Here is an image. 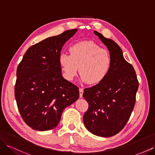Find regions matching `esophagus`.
Here are the masks:
<instances>
[{"label": "esophagus", "mask_w": 155, "mask_h": 155, "mask_svg": "<svg viewBox=\"0 0 155 155\" xmlns=\"http://www.w3.org/2000/svg\"><path fill=\"white\" fill-rule=\"evenodd\" d=\"M79 97L81 98L83 97V89L82 88H79Z\"/></svg>", "instance_id": "1"}]
</instances>
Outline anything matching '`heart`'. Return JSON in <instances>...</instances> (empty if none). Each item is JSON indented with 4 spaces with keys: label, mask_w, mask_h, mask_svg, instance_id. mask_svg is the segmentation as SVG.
<instances>
[{
    "label": "heart",
    "mask_w": 155,
    "mask_h": 155,
    "mask_svg": "<svg viewBox=\"0 0 155 155\" xmlns=\"http://www.w3.org/2000/svg\"><path fill=\"white\" fill-rule=\"evenodd\" d=\"M70 54L62 52L59 62L63 76L72 81L79 71L81 81L97 85L105 80L112 67V58L109 51L92 41L74 43L69 48Z\"/></svg>",
    "instance_id": "b5f03b06"
}]
</instances>
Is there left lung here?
<instances>
[{
	"instance_id": "8db88e82",
	"label": "left lung",
	"mask_w": 155,
	"mask_h": 155,
	"mask_svg": "<svg viewBox=\"0 0 155 155\" xmlns=\"http://www.w3.org/2000/svg\"><path fill=\"white\" fill-rule=\"evenodd\" d=\"M107 46L112 58L110 71L105 80L84 90L88 104L83 116L85 127L93 134L110 137L124 129L133 110L138 81L133 67L124 59L119 45L94 31Z\"/></svg>"
}]
</instances>
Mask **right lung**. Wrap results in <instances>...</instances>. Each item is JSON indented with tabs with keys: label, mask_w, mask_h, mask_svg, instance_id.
I'll return each instance as SVG.
<instances>
[{
	"label": "right lung",
	"mask_w": 155,
	"mask_h": 155,
	"mask_svg": "<svg viewBox=\"0 0 155 155\" xmlns=\"http://www.w3.org/2000/svg\"><path fill=\"white\" fill-rule=\"evenodd\" d=\"M78 29L46 38L27 50L17 69L15 97L18 111L33 129L55 128L65 108L79 96V88L65 79L59 57Z\"/></svg>",
	"instance_id": "obj_1"
}]
</instances>
